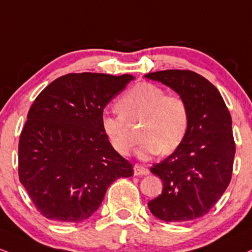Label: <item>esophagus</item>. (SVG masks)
Masks as SVG:
<instances>
[{
  "instance_id": "1",
  "label": "esophagus",
  "mask_w": 252,
  "mask_h": 252,
  "mask_svg": "<svg viewBox=\"0 0 252 252\" xmlns=\"http://www.w3.org/2000/svg\"><path fill=\"white\" fill-rule=\"evenodd\" d=\"M149 174V170L147 168H144L143 165L139 164H135L134 165V175L135 176H143V175H148Z\"/></svg>"
}]
</instances>
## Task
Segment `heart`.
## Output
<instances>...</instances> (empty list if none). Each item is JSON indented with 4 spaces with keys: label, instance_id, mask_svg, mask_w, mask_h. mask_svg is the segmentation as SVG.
I'll list each match as a JSON object with an SVG mask.
<instances>
[{
    "label": "heart",
    "instance_id": "heart-1",
    "mask_svg": "<svg viewBox=\"0 0 252 252\" xmlns=\"http://www.w3.org/2000/svg\"><path fill=\"white\" fill-rule=\"evenodd\" d=\"M116 109L120 115H103L101 126L120 155L129 156L135 148L136 136L129 124L142 123L139 156L143 158L174 153L187 137L190 114L186 99L166 94L156 84L141 82L130 88L117 101Z\"/></svg>",
    "mask_w": 252,
    "mask_h": 252
}]
</instances>
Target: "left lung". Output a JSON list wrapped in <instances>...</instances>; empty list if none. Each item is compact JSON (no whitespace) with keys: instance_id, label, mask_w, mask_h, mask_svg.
<instances>
[{"instance_id":"left-lung-1","label":"left lung","mask_w":252,"mask_h":252,"mask_svg":"<svg viewBox=\"0 0 252 252\" xmlns=\"http://www.w3.org/2000/svg\"><path fill=\"white\" fill-rule=\"evenodd\" d=\"M144 76L183 97L190 114L183 143L151 166L163 190L148 207L164 222L196 220L209 213L231 181L236 151L231 116L217 88L196 72L163 70Z\"/></svg>"}]
</instances>
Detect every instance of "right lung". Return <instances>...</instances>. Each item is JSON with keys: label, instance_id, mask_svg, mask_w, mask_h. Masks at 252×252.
<instances>
[{"label": "right lung", "instance_id": "obj_1", "mask_svg": "<svg viewBox=\"0 0 252 252\" xmlns=\"http://www.w3.org/2000/svg\"><path fill=\"white\" fill-rule=\"evenodd\" d=\"M131 80L128 74H68L36 97L20 136L19 176L45 218L86 220L114 181L134 174L101 126L103 109Z\"/></svg>", "mask_w": 252, "mask_h": 252}]
</instances>
